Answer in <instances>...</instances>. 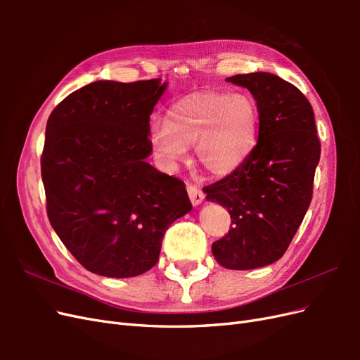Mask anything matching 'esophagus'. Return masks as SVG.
I'll return each mask as SVG.
<instances>
[{"instance_id":"esophagus-1","label":"esophagus","mask_w":360,"mask_h":360,"mask_svg":"<svg viewBox=\"0 0 360 360\" xmlns=\"http://www.w3.org/2000/svg\"><path fill=\"white\" fill-rule=\"evenodd\" d=\"M188 195L193 205H200L204 200V192L198 186H195V184H188Z\"/></svg>"}]
</instances>
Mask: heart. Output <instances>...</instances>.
I'll use <instances>...</instances> for the list:
<instances>
[{
    "label": "heart",
    "instance_id": "b5f03b06",
    "mask_svg": "<svg viewBox=\"0 0 360 360\" xmlns=\"http://www.w3.org/2000/svg\"><path fill=\"white\" fill-rule=\"evenodd\" d=\"M259 110L245 93H195L174 103L163 122L151 126L155 155L167 169L188 158L189 146L214 176L240 168L258 141Z\"/></svg>",
    "mask_w": 360,
    "mask_h": 360
}]
</instances>
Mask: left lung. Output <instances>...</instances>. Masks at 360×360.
<instances>
[{
	"label": "left lung",
	"mask_w": 360,
	"mask_h": 360,
	"mask_svg": "<svg viewBox=\"0 0 360 360\" xmlns=\"http://www.w3.org/2000/svg\"><path fill=\"white\" fill-rule=\"evenodd\" d=\"M226 81L245 86L257 101L258 141L240 168L204 192L231 216L230 231L212 245L216 261L249 270L285 254L312 200L321 146L312 106L297 86L266 72Z\"/></svg>",
	"instance_id": "8db88e82"
}]
</instances>
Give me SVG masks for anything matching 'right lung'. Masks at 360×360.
<instances>
[{
    "mask_svg": "<svg viewBox=\"0 0 360 360\" xmlns=\"http://www.w3.org/2000/svg\"><path fill=\"white\" fill-rule=\"evenodd\" d=\"M160 79L96 81L48 118L41 180L49 222L96 275L132 278L153 267L168 226L191 212L184 183L150 156V115Z\"/></svg>",
    "mask_w": 360,
    "mask_h": 360,
    "instance_id": "right-lung-1",
    "label": "right lung"
}]
</instances>
